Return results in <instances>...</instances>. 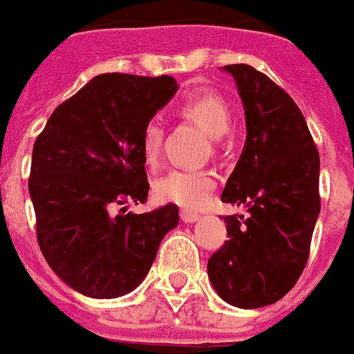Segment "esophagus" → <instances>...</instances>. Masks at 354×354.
I'll list each match as a JSON object with an SVG mask.
<instances>
[{"label": "esophagus", "mask_w": 354, "mask_h": 354, "mask_svg": "<svg viewBox=\"0 0 354 354\" xmlns=\"http://www.w3.org/2000/svg\"><path fill=\"white\" fill-rule=\"evenodd\" d=\"M180 217H182V221H184V223H195V221L201 219V216H198L197 212H189V210L180 212Z\"/></svg>", "instance_id": "34e87169"}]
</instances>
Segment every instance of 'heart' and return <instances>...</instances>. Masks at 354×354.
Listing matches in <instances>:
<instances>
[{
	"label": "heart",
	"mask_w": 354,
	"mask_h": 354,
	"mask_svg": "<svg viewBox=\"0 0 354 354\" xmlns=\"http://www.w3.org/2000/svg\"><path fill=\"white\" fill-rule=\"evenodd\" d=\"M178 114L189 122L201 125L216 142L230 129L232 114L229 103L216 91H197L193 95L185 97L178 104ZM140 146L146 163L156 165L161 156L163 146V125L159 120L151 118L142 127ZM216 189V178L206 170H185L174 169L156 182V195L165 203H172L195 210L208 203L212 193Z\"/></svg>",
	"instance_id": "1"
}]
</instances>
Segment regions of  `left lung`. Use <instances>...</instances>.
<instances>
[{
    "label": "left lung",
    "mask_w": 354,
    "mask_h": 354,
    "mask_svg": "<svg viewBox=\"0 0 354 354\" xmlns=\"http://www.w3.org/2000/svg\"><path fill=\"white\" fill-rule=\"evenodd\" d=\"M236 80L248 138L221 201L250 216H227L225 243L208 277L225 302L243 310L277 302L302 276L321 212L319 151L290 95L251 65H225Z\"/></svg>",
    "instance_id": "1"
}]
</instances>
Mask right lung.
I'll return each mask as SVG.
<instances>
[{"mask_svg":"<svg viewBox=\"0 0 354 354\" xmlns=\"http://www.w3.org/2000/svg\"><path fill=\"white\" fill-rule=\"evenodd\" d=\"M176 90L167 75H99L52 112L33 144L28 185L39 248L86 297L118 298L138 287L178 225L172 203L124 214L125 204L146 203L150 189L144 124Z\"/></svg>","mask_w":354,"mask_h":354,"instance_id":"add662e5","label":"right lung"}]
</instances>
